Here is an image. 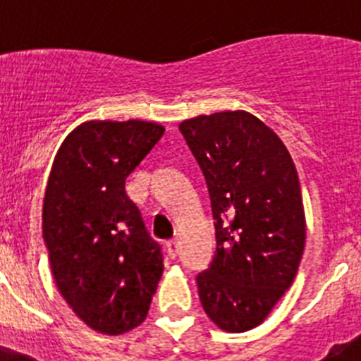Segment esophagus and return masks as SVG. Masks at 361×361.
I'll return each instance as SVG.
<instances>
[{
  "label": "esophagus",
  "instance_id": "obj_1",
  "mask_svg": "<svg viewBox=\"0 0 361 361\" xmlns=\"http://www.w3.org/2000/svg\"><path fill=\"white\" fill-rule=\"evenodd\" d=\"M166 250H167V255H169L171 258H176L178 253H180V246H178L176 241H169V243H167Z\"/></svg>",
  "mask_w": 361,
  "mask_h": 361
}]
</instances>
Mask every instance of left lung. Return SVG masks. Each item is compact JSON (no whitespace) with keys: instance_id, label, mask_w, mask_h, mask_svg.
<instances>
[{"instance_id":"left-lung-1","label":"left lung","mask_w":361,"mask_h":361,"mask_svg":"<svg viewBox=\"0 0 361 361\" xmlns=\"http://www.w3.org/2000/svg\"><path fill=\"white\" fill-rule=\"evenodd\" d=\"M206 180L216 251L197 274L206 314L227 332L260 325L292 286L305 245L300 185L288 150L246 111L180 123Z\"/></svg>"}]
</instances>
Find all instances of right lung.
Returning <instances> with one entry per match:
<instances>
[{
  "label": "right lung",
  "mask_w": 361,
  "mask_h": 361,
  "mask_svg": "<svg viewBox=\"0 0 361 361\" xmlns=\"http://www.w3.org/2000/svg\"><path fill=\"white\" fill-rule=\"evenodd\" d=\"M164 127L90 120L61 145L43 201V239L54 279L85 325L108 336L145 322L164 271L159 243L126 194V178Z\"/></svg>",
  "instance_id": "right-lung-1"
}]
</instances>
